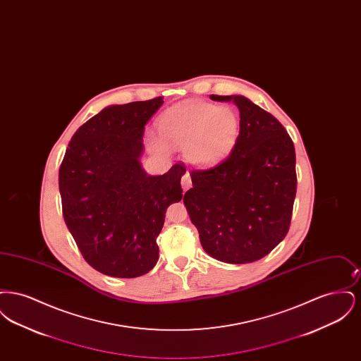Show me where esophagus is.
Wrapping results in <instances>:
<instances>
[{
    "label": "esophagus",
    "instance_id": "1",
    "mask_svg": "<svg viewBox=\"0 0 361 361\" xmlns=\"http://www.w3.org/2000/svg\"><path fill=\"white\" fill-rule=\"evenodd\" d=\"M181 185H183V189H184V190H187V189L190 188V185H192V180H190L189 173H185V174L181 177Z\"/></svg>",
    "mask_w": 361,
    "mask_h": 361
}]
</instances>
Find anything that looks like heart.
<instances>
[{
  "mask_svg": "<svg viewBox=\"0 0 361 361\" xmlns=\"http://www.w3.org/2000/svg\"><path fill=\"white\" fill-rule=\"evenodd\" d=\"M163 137L149 134L158 153L166 154L169 145L185 147L192 164L212 165L224 159L235 145L240 130L237 112L230 106L209 103H189L165 112L158 121Z\"/></svg>",
  "mask_w": 361,
  "mask_h": 361,
  "instance_id": "obj_1",
  "label": "heart"
}]
</instances>
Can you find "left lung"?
Returning a JSON list of instances; mask_svg holds the SVG:
<instances>
[{
    "label": "left lung",
    "mask_w": 361,
    "mask_h": 361,
    "mask_svg": "<svg viewBox=\"0 0 361 361\" xmlns=\"http://www.w3.org/2000/svg\"><path fill=\"white\" fill-rule=\"evenodd\" d=\"M209 97L238 106L240 134L222 162L189 172L184 204L211 257L247 264L269 255L290 230L295 147L283 124L249 99Z\"/></svg>",
    "instance_id": "1"
}]
</instances>
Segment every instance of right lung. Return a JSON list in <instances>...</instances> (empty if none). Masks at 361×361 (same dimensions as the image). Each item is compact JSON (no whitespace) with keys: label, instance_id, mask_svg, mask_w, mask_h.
I'll use <instances>...</instances> for the list:
<instances>
[{"label":"right lung","instance_id":"right-lung-1","mask_svg":"<svg viewBox=\"0 0 361 361\" xmlns=\"http://www.w3.org/2000/svg\"><path fill=\"white\" fill-rule=\"evenodd\" d=\"M164 100L111 105L71 137L59 168L63 219L96 271L133 279L154 268L166 208L183 197V164L162 176L143 171L146 123Z\"/></svg>","mask_w":361,"mask_h":361}]
</instances>
